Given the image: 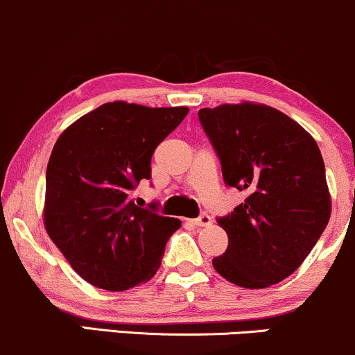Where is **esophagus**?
I'll return each mask as SVG.
<instances>
[{
  "label": "esophagus",
  "mask_w": 355,
  "mask_h": 355,
  "mask_svg": "<svg viewBox=\"0 0 355 355\" xmlns=\"http://www.w3.org/2000/svg\"><path fill=\"white\" fill-rule=\"evenodd\" d=\"M190 223H191V225H195V227H209L211 223V218L207 214H203L198 218L190 220Z\"/></svg>",
  "instance_id": "obj_1"
}]
</instances>
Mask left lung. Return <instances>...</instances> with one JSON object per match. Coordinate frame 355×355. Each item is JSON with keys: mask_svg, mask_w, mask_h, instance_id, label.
<instances>
[{"mask_svg": "<svg viewBox=\"0 0 355 355\" xmlns=\"http://www.w3.org/2000/svg\"><path fill=\"white\" fill-rule=\"evenodd\" d=\"M225 185L247 198L218 225L225 254L211 260L223 279L245 288L282 282L302 266L327 227L332 202L312 135L277 108L223 103L198 112Z\"/></svg>", "mask_w": 355, "mask_h": 355, "instance_id": "8db88e82", "label": "left lung"}]
</instances>
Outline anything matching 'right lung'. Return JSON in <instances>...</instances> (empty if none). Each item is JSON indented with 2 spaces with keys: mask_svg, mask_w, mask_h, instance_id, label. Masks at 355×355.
I'll return each mask as SVG.
<instances>
[{
  "mask_svg": "<svg viewBox=\"0 0 355 355\" xmlns=\"http://www.w3.org/2000/svg\"><path fill=\"white\" fill-rule=\"evenodd\" d=\"M189 113L110 101L58 137L48 162L43 223L81 279L120 292L148 282L180 220L137 207L130 191L150 180L158 144Z\"/></svg>",
  "mask_w": 355,
  "mask_h": 355,
  "instance_id": "1",
  "label": "right lung"
}]
</instances>
